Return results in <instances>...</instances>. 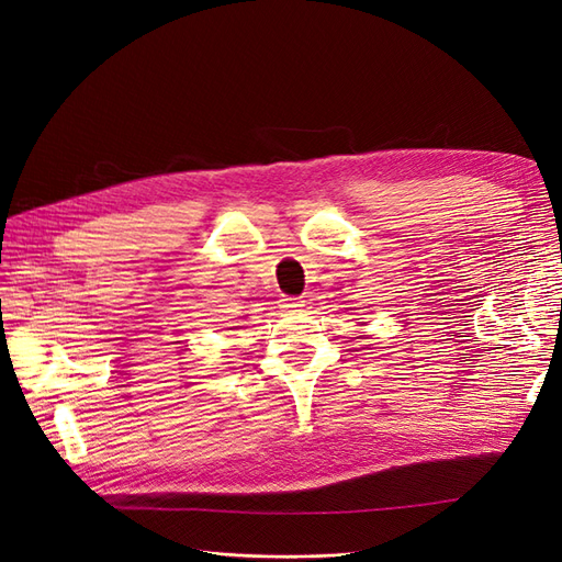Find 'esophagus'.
Masks as SVG:
<instances>
[{"instance_id": "obj_1", "label": "esophagus", "mask_w": 562, "mask_h": 562, "mask_svg": "<svg viewBox=\"0 0 562 562\" xmlns=\"http://www.w3.org/2000/svg\"><path fill=\"white\" fill-rule=\"evenodd\" d=\"M283 307L295 312V310L304 307V300H302V297H285V300H283Z\"/></svg>"}]
</instances>
